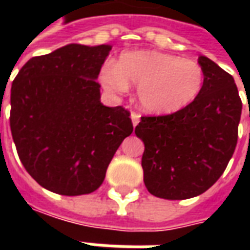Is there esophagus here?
Here are the masks:
<instances>
[{
  "label": "esophagus",
  "mask_w": 250,
  "mask_h": 250,
  "mask_svg": "<svg viewBox=\"0 0 250 250\" xmlns=\"http://www.w3.org/2000/svg\"><path fill=\"white\" fill-rule=\"evenodd\" d=\"M139 119H141V115L136 114V112H131V120H132V125L135 127L139 123Z\"/></svg>",
  "instance_id": "obj_1"
}]
</instances>
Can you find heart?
<instances>
[{"mask_svg": "<svg viewBox=\"0 0 250 250\" xmlns=\"http://www.w3.org/2000/svg\"><path fill=\"white\" fill-rule=\"evenodd\" d=\"M100 82L111 92H125L130 83L138 85L141 107L155 115L182 111L204 88L205 73L198 62L158 51H131L118 64L107 62Z\"/></svg>", "mask_w": 250, "mask_h": 250, "instance_id": "obj_1", "label": "heart"}]
</instances>
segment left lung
I'll list each match as a JSON object with an SVG mask.
<instances>
[{"mask_svg":"<svg viewBox=\"0 0 250 250\" xmlns=\"http://www.w3.org/2000/svg\"><path fill=\"white\" fill-rule=\"evenodd\" d=\"M204 88L188 107L163 116H142L135 134L147 190L159 198L188 199L205 193L234 152L242 103L231 75L198 57Z\"/></svg>","mask_w":250,"mask_h":250,"instance_id":"left-lung-1","label":"left lung"}]
</instances>
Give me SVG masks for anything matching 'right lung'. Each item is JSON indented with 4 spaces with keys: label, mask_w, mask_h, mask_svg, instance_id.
<instances>
[{
    "label": "right lung",
    "mask_w": 250,
    "mask_h": 250,
    "mask_svg": "<svg viewBox=\"0 0 250 250\" xmlns=\"http://www.w3.org/2000/svg\"><path fill=\"white\" fill-rule=\"evenodd\" d=\"M111 48L68 44L32 57L13 80L14 145L25 170L49 191H95L134 130L127 109L100 103L96 79Z\"/></svg>",
    "instance_id": "add662e5"
}]
</instances>
